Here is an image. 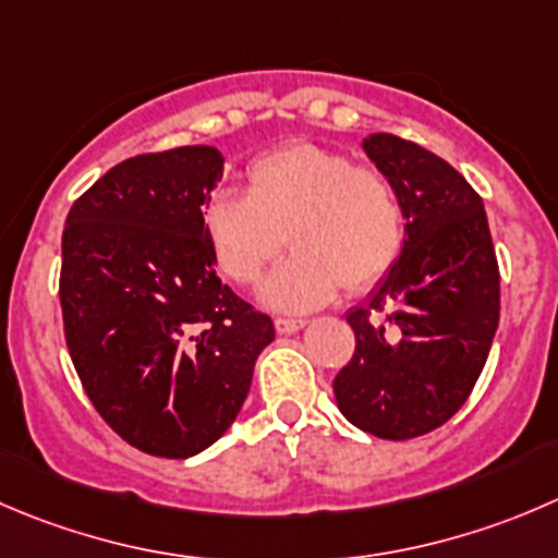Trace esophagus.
Segmentation results:
<instances>
[{"label": "esophagus", "instance_id": "34e87169", "mask_svg": "<svg viewBox=\"0 0 558 558\" xmlns=\"http://www.w3.org/2000/svg\"><path fill=\"white\" fill-rule=\"evenodd\" d=\"M302 327H305V318H286V316L275 318V329H278L280 335H291Z\"/></svg>", "mask_w": 558, "mask_h": 558}]
</instances>
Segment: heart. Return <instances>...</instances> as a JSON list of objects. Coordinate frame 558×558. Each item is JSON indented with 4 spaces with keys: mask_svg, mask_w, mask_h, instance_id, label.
Segmentation results:
<instances>
[{
    "mask_svg": "<svg viewBox=\"0 0 558 558\" xmlns=\"http://www.w3.org/2000/svg\"><path fill=\"white\" fill-rule=\"evenodd\" d=\"M247 193L220 191L202 209V229L220 272L253 286L286 245L294 256L267 278L264 305L305 313L345 291H367L403 256L405 207L384 171L349 155L286 144L253 160Z\"/></svg>",
    "mask_w": 558,
    "mask_h": 558,
    "instance_id": "b5f03b06",
    "label": "heart"
}]
</instances>
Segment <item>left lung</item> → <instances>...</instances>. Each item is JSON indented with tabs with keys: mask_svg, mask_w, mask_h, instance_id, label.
Returning a JSON list of instances; mask_svg holds the SVG:
<instances>
[{
	"mask_svg": "<svg viewBox=\"0 0 558 558\" xmlns=\"http://www.w3.org/2000/svg\"><path fill=\"white\" fill-rule=\"evenodd\" d=\"M362 147L398 187L409 236L345 316L356 345L332 389L351 425L403 441L445 425L472 395L499 327V264L483 198L447 160L392 133Z\"/></svg>",
	"mask_w": 558,
	"mask_h": 558,
	"instance_id": "obj_1",
	"label": "left lung"
}]
</instances>
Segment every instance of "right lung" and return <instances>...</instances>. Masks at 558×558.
Wrapping results in <instances>:
<instances>
[{"label": "right lung", "mask_w": 558, "mask_h": 558, "mask_svg": "<svg viewBox=\"0 0 558 558\" xmlns=\"http://www.w3.org/2000/svg\"><path fill=\"white\" fill-rule=\"evenodd\" d=\"M223 177L215 147L122 160L70 207L64 340L108 428L158 458L207 450L240 414L275 324L215 272L202 207Z\"/></svg>", "instance_id": "1"}]
</instances>
